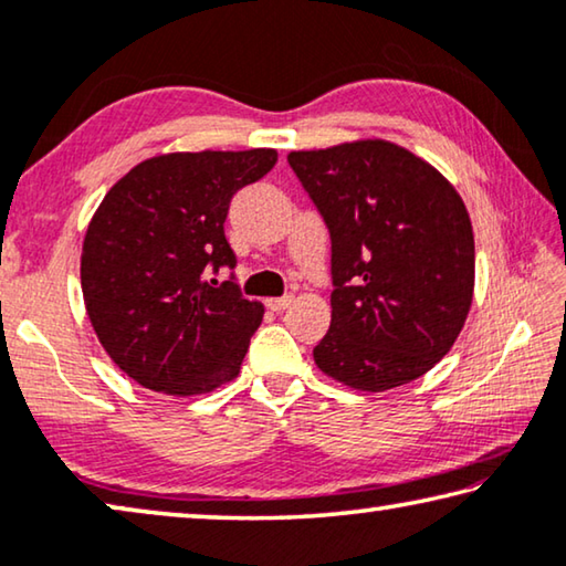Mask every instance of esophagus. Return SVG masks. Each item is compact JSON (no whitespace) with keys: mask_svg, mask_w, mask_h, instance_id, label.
<instances>
[{"mask_svg":"<svg viewBox=\"0 0 566 566\" xmlns=\"http://www.w3.org/2000/svg\"><path fill=\"white\" fill-rule=\"evenodd\" d=\"M294 302V294H284V297H272V300H266V307L272 310V312H282V310H286Z\"/></svg>","mask_w":566,"mask_h":566,"instance_id":"1","label":"esophagus"}]
</instances>
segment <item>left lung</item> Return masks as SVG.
I'll use <instances>...</instances> for the list:
<instances>
[{"label":"left lung","mask_w":566,"mask_h":566,"mask_svg":"<svg viewBox=\"0 0 566 566\" xmlns=\"http://www.w3.org/2000/svg\"><path fill=\"white\" fill-rule=\"evenodd\" d=\"M331 233V331L312 356L350 389L386 391L447 356L465 325L475 241L465 202L381 139L290 151Z\"/></svg>","instance_id":"obj_1"}]
</instances>
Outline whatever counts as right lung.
<instances>
[{
	"label": "right lung",
	"instance_id": "right-lung-1",
	"mask_svg": "<svg viewBox=\"0 0 566 566\" xmlns=\"http://www.w3.org/2000/svg\"><path fill=\"white\" fill-rule=\"evenodd\" d=\"M276 165L274 149L151 157L106 192L86 231L81 286L91 325L151 391L206 394L239 374L264 307L241 294L226 241L231 198ZM231 268L226 283L208 281Z\"/></svg>",
	"mask_w": 566,
	"mask_h": 566
}]
</instances>
